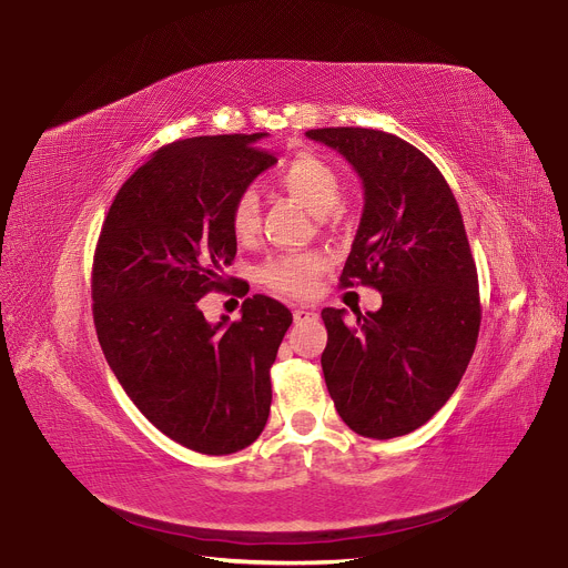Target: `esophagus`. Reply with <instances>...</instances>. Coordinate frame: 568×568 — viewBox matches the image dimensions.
I'll return each mask as SVG.
<instances>
[{
	"label": "esophagus",
	"instance_id": "1",
	"mask_svg": "<svg viewBox=\"0 0 568 568\" xmlns=\"http://www.w3.org/2000/svg\"><path fill=\"white\" fill-rule=\"evenodd\" d=\"M313 320H317V313L311 311V308H296V311H294V322H296V324L313 322Z\"/></svg>",
	"mask_w": 568,
	"mask_h": 568
}]
</instances>
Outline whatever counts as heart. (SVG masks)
<instances>
[{
  "label": "heart",
  "instance_id": "obj_1",
  "mask_svg": "<svg viewBox=\"0 0 568 568\" xmlns=\"http://www.w3.org/2000/svg\"><path fill=\"white\" fill-rule=\"evenodd\" d=\"M276 182L315 216L336 212L343 197V179L338 170L326 159L311 152L290 159L276 172ZM230 227L239 242H251L255 236L260 227V200L255 191H242L234 197L230 209ZM324 268L326 257L317 251L283 253L260 266V281L287 296H308Z\"/></svg>",
  "mask_w": 568,
  "mask_h": 568
}]
</instances>
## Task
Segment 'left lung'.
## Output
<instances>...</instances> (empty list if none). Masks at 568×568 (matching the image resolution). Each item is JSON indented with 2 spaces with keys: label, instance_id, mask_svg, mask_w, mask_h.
Wrapping results in <instances>:
<instances>
[{
  "label": "left lung",
  "instance_id": "1",
  "mask_svg": "<svg viewBox=\"0 0 568 568\" xmlns=\"http://www.w3.org/2000/svg\"><path fill=\"white\" fill-rule=\"evenodd\" d=\"M306 135L341 152L366 189L341 287L382 292V308L352 322L322 311L326 389L354 433L400 437L452 398L479 338V276L460 209L437 165L398 135L362 126Z\"/></svg>",
  "mask_w": 568,
  "mask_h": 568
}]
</instances>
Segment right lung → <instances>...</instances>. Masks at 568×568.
Listing matches in <instances>:
<instances>
[{
    "label": "right lung",
    "instance_id": "right-lung-1",
    "mask_svg": "<svg viewBox=\"0 0 568 568\" xmlns=\"http://www.w3.org/2000/svg\"><path fill=\"white\" fill-rule=\"evenodd\" d=\"M262 135L161 146L114 195L94 251V326L112 373L163 435L206 456L242 452L264 430L268 371L292 324L264 294L232 324L212 326L197 306L234 281L223 274L236 255L232 202L278 161Z\"/></svg>",
    "mask_w": 568,
    "mask_h": 568
}]
</instances>
